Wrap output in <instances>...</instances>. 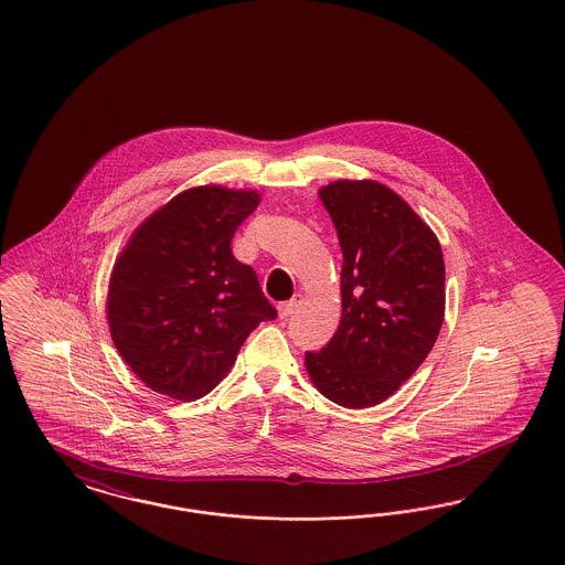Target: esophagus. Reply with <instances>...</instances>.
<instances>
[{
	"mask_svg": "<svg viewBox=\"0 0 565 565\" xmlns=\"http://www.w3.org/2000/svg\"><path fill=\"white\" fill-rule=\"evenodd\" d=\"M300 296H294L292 300H288V302H281L279 307H277V316L279 319H288V317H292L296 311H298V307H300Z\"/></svg>",
	"mask_w": 565,
	"mask_h": 565,
	"instance_id": "esophagus-1",
	"label": "esophagus"
}]
</instances>
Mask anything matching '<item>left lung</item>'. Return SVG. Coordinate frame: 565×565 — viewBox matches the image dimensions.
Returning a JSON list of instances; mask_svg holds the SVG:
<instances>
[{"label":"left lung","instance_id":"1","mask_svg":"<svg viewBox=\"0 0 565 565\" xmlns=\"http://www.w3.org/2000/svg\"><path fill=\"white\" fill-rule=\"evenodd\" d=\"M342 249L339 330L305 353L317 391L342 407L388 399L427 360L446 316L437 235L393 189L340 179L319 189Z\"/></svg>","mask_w":565,"mask_h":565}]
</instances>
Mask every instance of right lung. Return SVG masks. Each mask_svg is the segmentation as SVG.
I'll return each mask as SVG.
<instances>
[{"mask_svg":"<svg viewBox=\"0 0 565 565\" xmlns=\"http://www.w3.org/2000/svg\"><path fill=\"white\" fill-rule=\"evenodd\" d=\"M256 189L191 186L136 226L107 290L115 349L159 395L195 402L226 376L249 332L277 316L231 242Z\"/></svg>","mask_w":565,"mask_h":565,"instance_id":"1","label":"right lung"}]
</instances>
